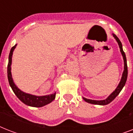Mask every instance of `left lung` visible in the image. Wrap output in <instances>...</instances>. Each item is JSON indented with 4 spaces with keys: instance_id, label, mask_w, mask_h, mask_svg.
Instances as JSON below:
<instances>
[{
    "instance_id": "left-lung-1",
    "label": "left lung",
    "mask_w": 133,
    "mask_h": 133,
    "mask_svg": "<svg viewBox=\"0 0 133 133\" xmlns=\"http://www.w3.org/2000/svg\"><path fill=\"white\" fill-rule=\"evenodd\" d=\"M114 38H115L117 42L118 43V45H119V47L120 48V52L122 53V56H123V58H124V72H123V74H122V79H121V81H120L119 85L117 87V88L113 92H112V94L108 96V97L106 98L104 100H92V99H86V98H84L83 97V100L86 102L89 103H92V104H96V105H107L108 103H110L111 101H112L114 99H115L116 97L117 96L119 92H121V90H122V88H124V86L126 84V80H127V77H128V67H127V61H126V54L124 53V50H123V48H122V44L120 40L119 39L117 36H116L115 34H112Z\"/></svg>"
}]
</instances>
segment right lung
<instances>
[{"label": "right lung", "mask_w": 133, "mask_h": 133, "mask_svg": "<svg viewBox=\"0 0 133 133\" xmlns=\"http://www.w3.org/2000/svg\"><path fill=\"white\" fill-rule=\"evenodd\" d=\"M16 45L17 44H16L14 47H12L10 50L9 55V62H8V65H7L8 81H9V85L11 86L13 92L23 103L26 105H30V106H32V107H42L48 103H51L55 99L56 92L49 95H45V96H36V95H32L28 94V93L24 92L21 90L19 88H18L17 86L15 85L13 79H12V76H11V65L12 54H13L14 50L16 48Z\"/></svg>", "instance_id": "obj_1"}]
</instances>
